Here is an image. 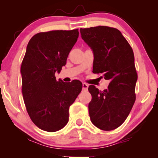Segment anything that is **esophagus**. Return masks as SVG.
<instances>
[{
  "instance_id": "obj_1",
  "label": "esophagus",
  "mask_w": 158,
  "mask_h": 158,
  "mask_svg": "<svg viewBox=\"0 0 158 158\" xmlns=\"http://www.w3.org/2000/svg\"><path fill=\"white\" fill-rule=\"evenodd\" d=\"M88 88V85L85 83H83V90H87Z\"/></svg>"
}]
</instances>
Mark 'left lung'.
<instances>
[{
	"mask_svg": "<svg viewBox=\"0 0 158 158\" xmlns=\"http://www.w3.org/2000/svg\"><path fill=\"white\" fill-rule=\"evenodd\" d=\"M81 37L93 50V73L103 74L110 83L99 90L90 85V121L104 131L121 126L135 103L137 74L132 49L119 30L104 26L80 29Z\"/></svg>",
	"mask_w": 158,
	"mask_h": 158,
	"instance_id": "obj_1",
	"label": "left lung"
}]
</instances>
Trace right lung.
I'll return each instance as SVG.
<instances>
[{
	"label": "right lung",
	"instance_id": "right-lung-1",
	"mask_svg": "<svg viewBox=\"0 0 158 158\" xmlns=\"http://www.w3.org/2000/svg\"><path fill=\"white\" fill-rule=\"evenodd\" d=\"M78 35V29L40 32L28 43L21 66L23 101L32 122L44 131L54 132L68 124L69 108L83 88L77 80L64 83L55 76Z\"/></svg>",
	"mask_w": 158,
	"mask_h": 158
}]
</instances>
